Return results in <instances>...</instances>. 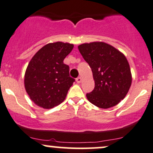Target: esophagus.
<instances>
[{"mask_svg":"<svg viewBox=\"0 0 153 153\" xmlns=\"http://www.w3.org/2000/svg\"><path fill=\"white\" fill-rule=\"evenodd\" d=\"M76 81L77 83H81V82H82V78L81 77H77V78L76 79Z\"/></svg>","mask_w":153,"mask_h":153,"instance_id":"esophagus-1","label":"esophagus"}]
</instances>
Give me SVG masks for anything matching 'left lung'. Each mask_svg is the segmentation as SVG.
<instances>
[{"label":"left lung","instance_id":"1","mask_svg":"<svg viewBox=\"0 0 153 153\" xmlns=\"http://www.w3.org/2000/svg\"><path fill=\"white\" fill-rule=\"evenodd\" d=\"M91 67L94 89L87 93L91 104L102 109L114 107L125 97L132 84V74L126 57L111 45L91 42L78 46Z\"/></svg>","mask_w":153,"mask_h":153}]
</instances>
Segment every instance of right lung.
<instances>
[{
  "mask_svg": "<svg viewBox=\"0 0 153 153\" xmlns=\"http://www.w3.org/2000/svg\"><path fill=\"white\" fill-rule=\"evenodd\" d=\"M74 45L58 41L43 46L30 61L25 73L27 94L36 105L51 109L65 100L74 79L69 76V66L64 59Z\"/></svg>",
  "mask_w": 153,
  "mask_h": 153,
  "instance_id": "obj_1",
  "label": "right lung"
}]
</instances>
